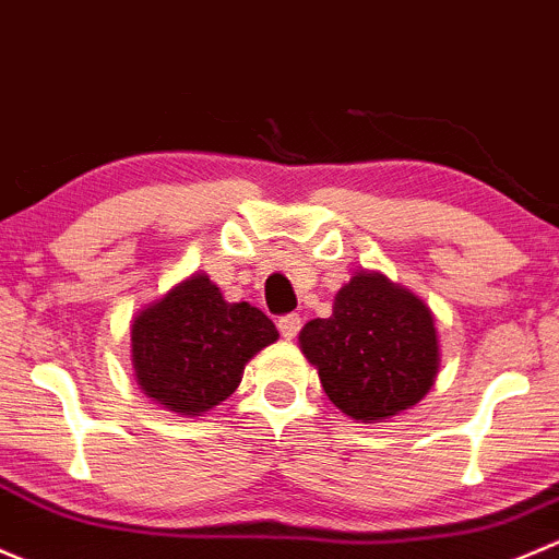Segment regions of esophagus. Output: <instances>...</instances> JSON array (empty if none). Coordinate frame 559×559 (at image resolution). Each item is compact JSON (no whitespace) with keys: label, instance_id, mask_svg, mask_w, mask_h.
Here are the masks:
<instances>
[{"label":"esophagus","instance_id":"34e87169","mask_svg":"<svg viewBox=\"0 0 559 559\" xmlns=\"http://www.w3.org/2000/svg\"><path fill=\"white\" fill-rule=\"evenodd\" d=\"M277 328L285 338H296V333L301 331V318L298 314H285V318H280Z\"/></svg>","mask_w":559,"mask_h":559}]
</instances>
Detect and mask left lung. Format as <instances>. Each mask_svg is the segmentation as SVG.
I'll list each match as a JSON object with an SVG mask.
<instances>
[{"label": "left lung", "mask_w": 559, "mask_h": 559, "mask_svg": "<svg viewBox=\"0 0 559 559\" xmlns=\"http://www.w3.org/2000/svg\"><path fill=\"white\" fill-rule=\"evenodd\" d=\"M298 347L331 404L358 423H388L417 406L441 366L428 304L382 272H355L338 287L331 318L309 320Z\"/></svg>", "instance_id": "obj_1"}]
</instances>
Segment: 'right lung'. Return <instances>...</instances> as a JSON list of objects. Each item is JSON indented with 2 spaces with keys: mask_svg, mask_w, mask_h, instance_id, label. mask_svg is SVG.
I'll list each match as a JSON object with an SVG mask.
<instances>
[{
  "mask_svg": "<svg viewBox=\"0 0 559 559\" xmlns=\"http://www.w3.org/2000/svg\"><path fill=\"white\" fill-rule=\"evenodd\" d=\"M280 338L247 301L228 304L204 272L171 285L131 320V368L147 399L204 417L239 388L245 366Z\"/></svg>",
  "mask_w": 559,
  "mask_h": 559,
  "instance_id": "obj_1",
  "label": "right lung"
}]
</instances>
